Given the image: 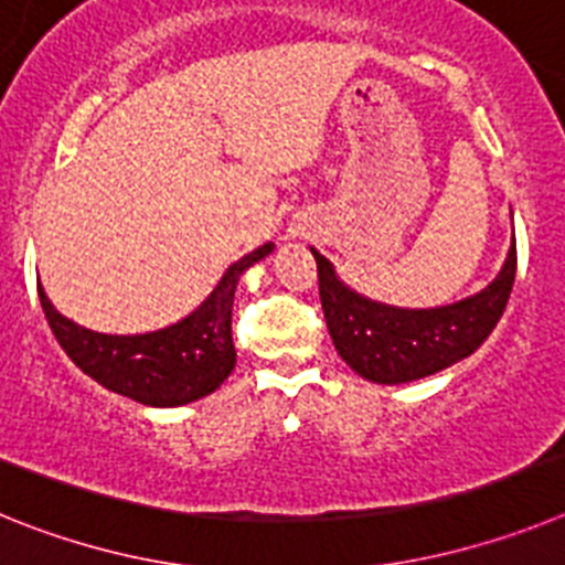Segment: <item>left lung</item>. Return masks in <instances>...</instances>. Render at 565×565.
I'll use <instances>...</instances> for the list:
<instances>
[{
    "label": "left lung",
    "mask_w": 565,
    "mask_h": 565,
    "mask_svg": "<svg viewBox=\"0 0 565 565\" xmlns=\"http://www.w3.org/2000/svg\"><path fill=\"white\" fill-rule=\"evenodd\" d=\"M312 255L323 318L338 355L375 384H406L472 355L507 310L518 269V244L512 242L500 276L475 298L438 310H398L355 296L338 281L321 253L312 249Z\"/></svg>",
    "instance_id": "left-lung-1"
}]
</instances>
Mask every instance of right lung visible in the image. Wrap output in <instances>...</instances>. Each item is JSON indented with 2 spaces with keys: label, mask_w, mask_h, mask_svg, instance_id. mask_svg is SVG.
<instances>
[{
  "label": "right lung",
  "mask_w": 565,
  "mask_h": 565,
  "mask_svg": "<svg viewBox=\"0 0 565 565\" xmlns=\"http://www.w3.org/2000/svg\"><path fill=\"white\" fill-rule=\"evenodd\" d=\"M269 249L273 244H264L238 258L193 316L147 335H102L85 330L58 316L42 287L39 301L62 350L85 375L139 404L181 406L215 392L233 372L235 284L244 269L262 262Z\"/></svg>",
  "instance_id": "obj_1"
}]
</instances>
